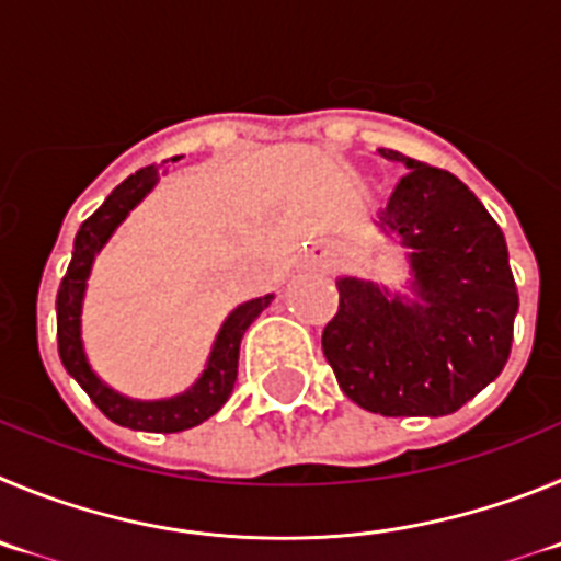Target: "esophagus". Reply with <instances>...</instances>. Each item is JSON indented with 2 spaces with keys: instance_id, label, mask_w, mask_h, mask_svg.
Masks as SVG:
<instances>
[{
  "instance_id": "esophagus-1",
  "label": "esophagus",
  "mask_w": 561,
  "mask_h": 561,
  "mask_svg": "<svg viewBox=\"0 0 561 561\" xmlns=\"http://www.w3.org/2000/svg\"><path fill=\"white\" fill-rule=\"evenodd\" d=\"M318 262H321V265L327 268V265L332 262V251L330 249H318Z\"/></svg>"
}]
</instances>
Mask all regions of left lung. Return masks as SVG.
Wrapping results in <instances>:
<instances>
[{"label":"left lung","instance_id":"left-lung-1","mask_svg":"<svg viewBox=\"0 0 561 561\" xmlns=\"http://www.w3.org/2000/svg\"><path fill=\"white\" fill-rule=\"evenodd\" d=\"M405 164L377 211L408 249L413 299L368 279H337L321 346L341 391L382 416H447L501 375L512 352L517 285L506 237L463 181L397 150Z\"/></svg>","mask_w":561,"mask_h":561}]
</instances>
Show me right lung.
I'll return each mask as SVG.
<instances>
[{"label":"right lung","mask_w":561,"mask_h":561,"mask_svg":"<svg viewBox=\"0 0 561 561\" xmlns=\"http://www.w3.org/2000/svg\"><path fill=\"white\" fill-rule=\"evenodd\" d=\"M161 168L150 164V168L136 170L134 175L123 181V184L103 201L92 218L83 220L78 237H75L72 262H69L67 276L60 279L58 287V355L64 368L78 380V386L92 397L94 405L117 425L130 427V431H148V433H179L190 431V427L201 425L211 413H218L229 400L231 388L237 380V357H240V341H243L245 330L251 327L256 316L271 305L274 293L251 299L231 310L220 327L211 355L206 360L204 375L198 377L193 388H186L179 397L170 400H130L119 391L105 386L98 375L92 371L89 360H85L83 341H80V310H83L85 296V279L92 274L94 256L100 254L108 237L117 231V226L128 218V211L134 209L145 195L150 193L159 181Z\"/></svg>","instance_id":"right-lung-1"}]
</instances>
